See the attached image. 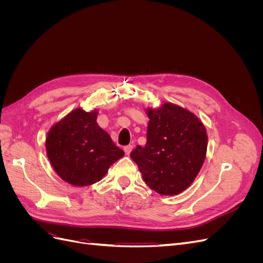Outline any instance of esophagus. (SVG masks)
<instances>
[{
	"instance_id": "1",
	"label": "esophagus",
	"mask_w": 263,
	"mask_h": 263,
	"mask_svg": "<svg viewBox=\"0 0 263 263\" xmlns=\"http://www.w3.org/2000/svg\"><path fill=\"white\" fill-rule=\"evenodd\" d=\"M132 150H133V146L132 145H127V146L124 147V151H125L126 155H129Z\"/></svg>"
}]
</instances>
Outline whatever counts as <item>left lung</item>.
Instances as JSON below:
<instances>
[{
    "label": "left lung",
    "instance_id": "obj_1",
    "mask_svg": "<svg viewBox=\"0 0 263 263\" xmlns=\"http://www.w3.org/2000/svg\"><path fill=\"white\" fill-rule=\"evenodd\" d=\"M147 142L130 157L146 184L162 195H177L194 181L205 160L208 135L203 123L171 103L147 109Z\"/></svg>",
    "mask_w": 263,
    "mask_h": 263
}]
</instances>
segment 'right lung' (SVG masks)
<instances>
[{"label": "right lung", "mask_w": 263, "mask_h": 263, "mask_svg": "<svg viewBox=\"0 0 263 263\" xmlns=\"http://www.w3.org/2000/svg\"><path fill=\"white\" fill-rule=\"evenodd\" d=\"M98 112L77 108L55 124L46 139L47 156L54 171L72 185L100 181L124 151L97 123Z\"/></svg>", "instance_id": "right-lung-1"}]
</instances>
